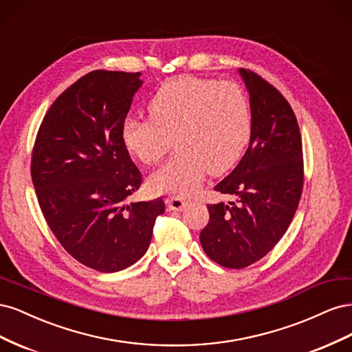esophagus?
I'll return each instance as SVG.
<instances>
[{
	"mask_svg": "<svg viewBox=\"0 0 352 352\" xmlns=\"http://www.w3.org/2000/svg\"><path fill=\"white\" fill-rule=\"evenodd\" d=\"M166 204L170 210H175V211H182L186 208L188 202L184 198H179V197H172V198H167L166 199Z\"/></svg>",
	"mask_w": 352,
	"mask_h": 352,
	"instance_id": "esophagus-1",
	"label": "esophagus"
}]
</instances>
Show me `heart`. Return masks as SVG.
<instances>
[{
    "label": "heart",
    "instance_id": "b5f03b06",
    "mask_svg": "<svg viewBox=\"0 0 352 352\" xmlns=\"http://www.w3.org/2000/svg\"><path fill=\"white\" fill-rule=\"evenodd\" d=\"M148 114L150 120H124L120 141L136 162L154 166L175 140L177 153L148 179L157 194H195L208 172L221 175L238 163L251 138L247 94L233 82L170 80L148 102Z\"/></svg>",
    "mask_w": 352,
    "mask_h": 352
}]
</instances>
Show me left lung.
Listing matches in <instances>:
<instances>
[{
	"label": "left lung",
	"mask_w": 352,
	"mask_h": 352,
	"mask_svg": "<svg viewBox=\"0 0 352 352\" xmlns=\"http://www.w3.org/2000/svg\"><path fill=\"white\" fill-rule=\"evenodd\" d=\"M238 73L250 94V145L214 186L235 201L208 204V225L199 233L202 250L228 269L248 267L273 250L295 216L304 182L301 133L289 102L258 74Z\"/></svg>",
	"instance_id": "1"
}]
</instances>
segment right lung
Segmentation results:
<instances>
[{
  "mask_svg": "<svg viewBox=\"0 0 352 352\" xmlns=\"http://www.w3.org/2000/svg\"><path fill=\"white\" fill-rule=\"evenodd\" d=\"M141 73L94 70L51 105L32 154V182L50 229L73 258L120 272L150 247L162 198L126 204L141 173L120 129Z\"/></svg>",
  "mask_w": 352,
  "mask_h": 352,
  "instance_id": "right-lung-1",
  "label": "right lung"
}]
</instances>
